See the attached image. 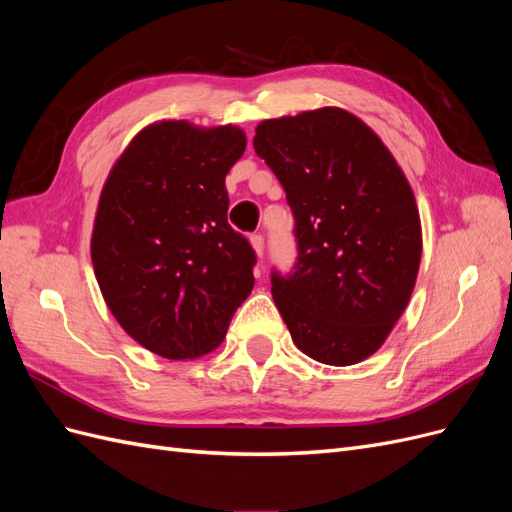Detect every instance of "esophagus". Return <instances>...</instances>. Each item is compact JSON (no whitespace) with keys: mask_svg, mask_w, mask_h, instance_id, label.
Instances as JSON below:
<instances>
[{"mask_svg":"<svg viewBox=\"0 0 512 512\" xmlns=\"http://www.w3.org/2000/svg\"><path fill=\"white\" fill-rule=\"evenodd\" d=\"M250 243H252V247H254V252H256L258 256H262V252H265V239H262V235H252V237H250Z\"/></svg>","mask_w":512,"mask_h":512,"instance_id":"34e87169","label":"esophagus"}]
</instances>
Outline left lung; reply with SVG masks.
Listing matches in <instances>:
<instances>
[{
    "label": "left lung",
    "instance_id": "1",
    "mask_svg": "<svg viewBox=\"0 0 512 512\" xmlns=\"http://www.w3.org/2000/svg\"><path fill=\"white\" fill-rule=\"evenodd\" d=\"M254 149L294 213L299 262L271 277L294 346L324 365L365 361L404 314L421 265V215L404 170L337 106L260 121Z\"/></svg>",
    "mask_w": 512,
    "mask_h": 512
}]
</instances>
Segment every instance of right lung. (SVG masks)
<instances>
[{"mask_svg": "<svg viewBox=\"0 0 512 512\" xmlns=\"http://www.w3.org/2000/svg\"><path fill=\"white\" fill-rule=\"evenodd\" d=\"M237 126L149 123L108 173L91 232L102 297L134 342L170 361L218 348L254 288L252 245L228 224Z\"/></svg>", "mask_w": 512, "mask_h": 512, "instance_id": "add662e5", "label": "right lung"}]
</instances>
